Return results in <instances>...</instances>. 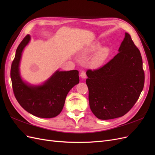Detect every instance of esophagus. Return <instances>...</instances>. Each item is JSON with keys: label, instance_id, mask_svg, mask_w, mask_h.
Listing matches in <instances>:
<instances>
[{"label": "esophagus", "instance_id": "1", "mask_svg": "<svg viewBox=\"0 0 155 155\" xmlns=\"http://www.w3.org/2000/svg\"><path fill=\"white\" fill-rule=\"evenodd\" d=\"M80 77L83 79H86L87 78V75H86V73L84 71H81V74H80Z\"/></svg>", "mask_w": 155, "mask_h": 155}]
</instances>
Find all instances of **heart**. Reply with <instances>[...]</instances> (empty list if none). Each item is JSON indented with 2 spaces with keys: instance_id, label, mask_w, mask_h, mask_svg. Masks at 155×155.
<instances>
[{
  "instance_id": "obj_1",
  "label": "heart",
  "mask_w": 155,
  "mask_h": 155,
  "mask_svg": "<svg viewBox=\"0 0 155 155\" xmlns=\"http://www.w3.org/2000/svg\"><path fill=\"white\" fill-rule=\"evenodd\" d=\"M101 44L99 43L92 44L88 46L87 48L82 51V54L84 55H88L96 52L97 50L101 48ZM110 50L107 47L101 48L95 54L91 60V64L94 67H99L104 63V62L109 57Z\"/></svg>"
}]
</instances>
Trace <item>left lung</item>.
Wrapping results in <instances>:
<instances>
[{"mask_svg":"<svg viewBox=\"0 0 155 155\" xmlns=\"http://www.w3.org/2000/svg\"><path fill=\"white\" fill-rule=\"evenodd\" d=\"M118 54L102 67L88 70L89 105L97 118L123 116L138 100L144 85L140 51L125 32Z\"/></svg>","mask_w":155,"mask_h":155,"instance_id":"1","label":"left lung"}]
</instances>
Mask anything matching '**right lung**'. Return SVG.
Returning <instances> with one entry per match:
<instances>
[{
  "label": "right lung",
  "instance_id": "1",
  "mask_svg": "<svg viewBox=\"0 0 155 155\" xmlns=\"http://www.w3.org/2000/svg\"><path fill=\"white\" fill-rule=\"evenodd\" d=\"M31 39L27 35L18 45L11 67L13 91L18 104L28 112L37 117L51 118L63 110L68 92L79 83L78 70L56 71L43 83L31 85L22 79L20 62L22 53Z\"/></svg>",
  "mask_w": 155,
  "mask_h": 155
}]
</instances>
